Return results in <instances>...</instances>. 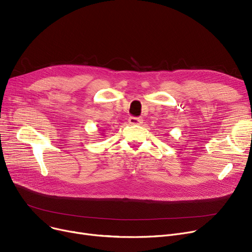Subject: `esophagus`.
Instances as JSON below:
<instances>
[{"mask_svg":"<svg viewBox=\"0 0 252 252\" xmlns=\"http://www.w3.org/2000/svg\"><path fill=\"white\" fill-rule=\"evenodd\" d=\"M128 123L130 125H141L143 123V118L137 116H130L128 118Z\"/></svg>","mask_w":252,"mask_h":252,"instance_id":"34e87169","label":"esophagus"}]
</instances>
